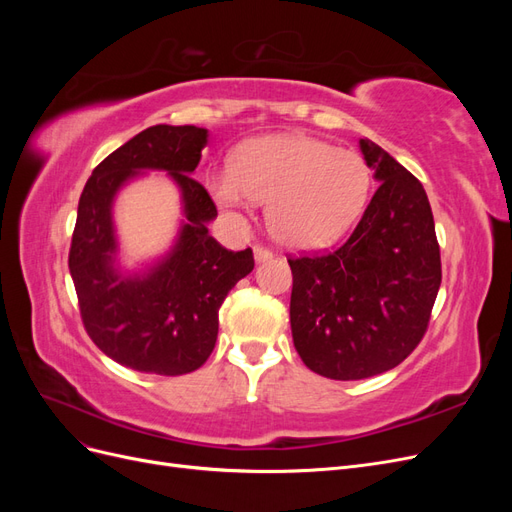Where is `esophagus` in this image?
Returning a JSON list of instances; mask_svg holds the SVG:
<instances>
[{
  "label": "esophagus",
  "instance_id": "1",
  "mask_svg": "<svg viewBox=\"0 0 512 512\" xmlns=\"http://www.w3.org/2000/svg\"><path fill=\"white\" fill-rule=\"evenodd\" d=\"M271 258H273V252H269L267 247H260V245L254 247V260H256V262H267V260H271Z\"/></svg>",
  "mask_w": 512,
  "mask_h": 512
}]
</instances>
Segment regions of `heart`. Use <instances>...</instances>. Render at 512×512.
Masks as SVG:
<instances>
[{
	"mask_svg": "<svg viewBox=\"0 0 512 512\" xmlns=\"http://www.w3.org/2000/svg\"><path fill=\"white\" fill-rule=\"evenodd\" d=\"M207 185L215 203L228 211L269 200L267 220L277 241L320 250L361 218L371 170L359 153L290 132L243 143L232 153L230 168L215 170Z\"/></svg>",
	"mask_w": 512,
	"mask_h": 512,
	"instance_id": "heart-1",
	"label": "heart"
}]
</instances>
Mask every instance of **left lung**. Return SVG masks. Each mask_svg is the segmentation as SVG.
<instances>
[{
	"label": "left lung",
	"instance_id": "left-lung-1",
	"mask_svg": "<svg viewBox=\"0 0 512 512\" xmlns=\"http://www.w3.org/2000/svg\"><path fill=\"white\" fill-rule=\"evenodd\" d=\"M378 190L339 250L288 260L290 329L303 363L331 380L399 365L421 342L442 282L421 181L369 138L359 141Z\"/></svg>",
	"mask_w": 512,
	"mask_h": 512
}]
</instances>
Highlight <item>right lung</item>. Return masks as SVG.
I'll use <instances>...</instances> for the list:
<instances>
[{"instance_id":"1","label":"right lung","mask_w":512,"mask_h":512,"mask_svg":"<svg viewBox=\"0 0 512 512\" xmlns=\"http://www.w3.org/2000/svg\"><path fill=\"white\" fill-rule=\"evenodd\" d=\"M207 143L205 128L151 126L94 168L79 200L68 267L83 324L106 356L145 374L181 376L203 365L218 339L226 294L254 269L250 247L230 252L209 235L218 209L192 177ZM149 169L178 185L180 230L164 255L128 268L114 200Z\"/></svg>"}]
</instances>
